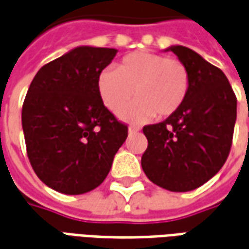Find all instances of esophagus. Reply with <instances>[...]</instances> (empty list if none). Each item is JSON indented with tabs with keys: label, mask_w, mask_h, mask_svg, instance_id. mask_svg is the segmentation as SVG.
<instances>
[{
	"label": "esophagus",
	"mask_w": 249,
	"mask_h": 249,
	"mask_svg": "<svg viewBox=\"0 0 249 249\" xmlns=\"http://www.w3.org/2000/svg\"><path fill=\"white\" fill-rule=\"evenodd\" d=\"M139 128H136V126H129V129H128V132H129V135H135V133H137L139 132Z\"/></svg>",
	"instance_id": "obj_1"
}]
</instances>
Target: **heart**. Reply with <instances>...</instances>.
Segmentation results:
<instances>
[{
	"label": "heart",
	"instance_id": "1",
	"mask_svg": "<svg viewBox=\"0 0 249 249\" xmlns=\"http://www.w3.org/2000/svg\"><path fill=\"white\" fill-rule=\"evenodd\" d=\"M189 85V71L183 62L151 52L130 53L116 71L105 69L97 80L98 94L113 113L126 108L135 96L139 98L120 114L135 123L172 116L185 101Z\"/></svg>",
	"mask_w": 249,
	"mask_h": 249
}]
</instances>
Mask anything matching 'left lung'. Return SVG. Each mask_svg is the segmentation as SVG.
Segmentation results:
<instances>
[{
    "label": "left lung",
    "instance_id": "left-lung-1",
    "mask_svg": "<svg viewBox=\"0 0 249 249\" xmlns=\"http://www.w3.org/2000/svg\"><path fill=\"white\" fill-rule=\"evenodd\" d=\"M173 52L191 78L184 104L159 124L144 126L148 148L141 157L146 178L172 192L201 187L230 155L237 100L228 78L198 53L181 45Z\"/></svg>",
    "mask_w": 249,
    "mask_h": 249
}]
</instances>
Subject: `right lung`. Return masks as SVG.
Segmentation results:
<instances>
[{"mask_svg":"<svg viewBox=\"0 0 249 249\" xmlns=\"http://www.w3.org/2000/svg\"><path fill=\"white\" fill-rule=\"evenodd\" d=\"M117 52L77 46L42 66L28 89L22 107L28 157L38 178L57 192L97 188L128 137V126L105 108L97 88Z\"/></svg>","mask_w":249,"mask_h":249,"instance_id":"1","label":"right lung"}]
</instances>
